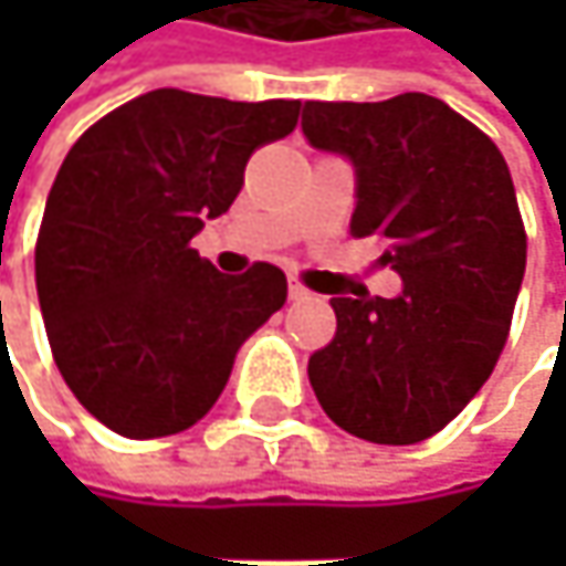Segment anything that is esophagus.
<instances>
[{"instance_id": "esophagus-1", "label": "esophagus", "mask_w": 566, "mask_h": 566, "mask_svg": "<svg viewBox=\"0 0 566 566\" xmlns=\"http://www.w3.org/2000/svg\"><path fill=\"white\" fill-rule=\"evenodd\" d=\"M287 297H291V301H307V297H311V291H307L301 282H294V279H291V282H287Z\"/></svg>"}]
</instances>
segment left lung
Masks as SVG:
<instances>
[{
    "label": "left lung",
    "mask_w": 566,
    "mask_h": 566,
    "mask_svg": "<svg viewBox=\"0 0 566 566\" xmlns=\"http://www.w3.org/2000/svg\"><path fill=\"white\" fill-rule=\"evenodd\" d=\"M307 144L354 167V239H377L396 297H331L334 340L307 360L324 412L357 439L412 446L492 377L527 259L502 150L446 101H307Z\"/></svg>",
    "instance_id": "left-lung-1"
}]
</instances>
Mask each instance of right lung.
<instances>
[{"label":"right lung","instance_id":"1","mask_svg":"<svg viewBox=\"0 0 566 566\" xmlns=\"http://www.w3.org/2000/svg\"><path fill=\"white\" fill-rule=\"evenodd\" d=\"M297 111L160 87L67 150L35 284L57 370L107 429L160 439L199 422L239 347L284 304L282 269L222 275L189 242L235 202L255 147L287 137Z\"/></svg>","mask_w":566,"mask_h":566}]
</instances>
